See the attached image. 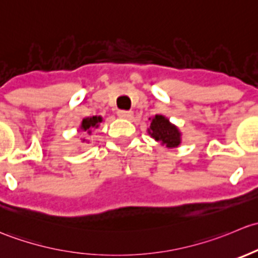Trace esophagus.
Wrapping results in <instances>:
<instances>
[{
	"instance_id": "esophagus-1",
	"label": "esophagus",
	"mask_w": 258,
	"mask_h": 258,
	"mask_svg": "<svg viewBox=\"0 0 258 258\" xmlns=\"http://www.w3.org/2000/svg\"><path fill=\"white\" fill-rule=\"evenodd\" d=\"M118 116H119V118H124V119H132L133 118V111H130V110H118Z\"/></svg>"
}]
</instances>
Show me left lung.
Returning <instances> with one entry per match:
<instances>
[{
	"mask_svg": "<svg viewBox=\"0 0 258 258\" xmlns=\"http://www.w3.org/2000/svg\"><path fill=\"white\" fill-rule=\"evenodd\" d=\"M149 120L150 126L148 128V133L153 139L169 149L177 148L181 144V132L166 116L156 114L153 118H149Z\"/></svg>",
	"mask_w": 258,
	"mask_h": 258,
	"instance_id": "8db88e82",
	"label": "left lung"
}]
</instances>
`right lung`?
Returning a JSON list of instances; mask_svg holds the SVG:
<instances>
[{
    "instance_id": "obj_1",
    "label": "right lung",
    "mask_w": 258,
    "mask_h": 258,
    "mask_svg": "<svg viewBox=\"0 0 258 258\" xmlns=\"http://www.w3.org/2000/svg\"><path fill=\"white\" fill-rule=\"evenodd\" d=\"M103 121V118L100 115H94V116H88V118H84L82 120L81 125H79L78 132H84L86 134L90 135L92 134L93 129H97L99 128L100 123ZM82 143H89V140H87L86 138L81 139Z\"/></svg>"
}]
</instances>
